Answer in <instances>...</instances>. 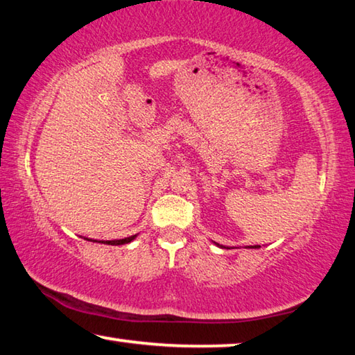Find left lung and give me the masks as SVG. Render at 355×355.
Returning a JSON list of instances; mask_svg holds the SVG:
<instances>
[{
  "label": "left lung",
  "instance_id": "1",
  "mask_svg": "<svg viewBox=\"0 0 355 355\" xmlns=\"http://www.w3.org/2000/svg\"><path fill=\"white\" fill-rule=\"evenodd\" d=\"M214 243V241H213ZM216 245H218V248H225V249H230V248H228V245H220V244H218V243H214ZM245 248H249V249H260L261 248V245H245Z\"/></svg>",
  "mask_w": 355,
  "mask_h": 355
}]
</instances>
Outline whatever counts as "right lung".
Listing matches in <instances>:
<instances>
[{
  "label": "right lung",
  "instance_id": "1",
  "mask_svg": "<svg viewBox=\"0 0 355 355\" xmlns=\"http://www.w3.org/2000/svg\"><path fill=\"white\" fill-rule=\"evenodd\" d=\"M137 235H139V233H137ZM137 235L128 236V238H123V239H112V241H97V239H91V238H84V239H87V241H92V243L107 244V245H122V244H128V243H131V241H135Z\"/></svg>",
  "mask_w": 355,
  "mask_h": 355
}]
</instances>
